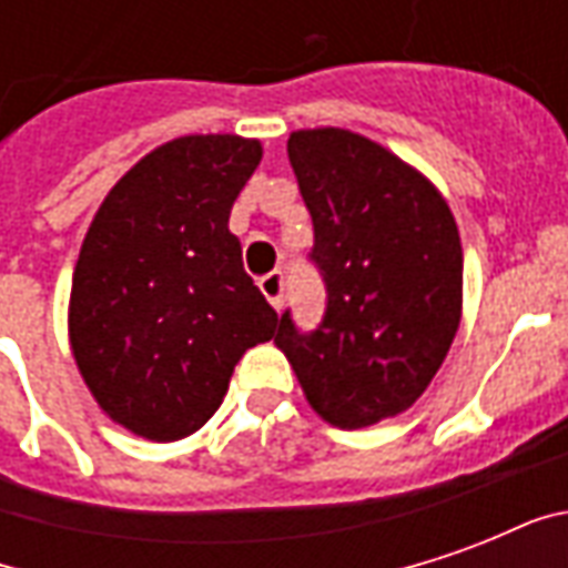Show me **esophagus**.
Instances as JSON below:
<instances>
[{
	"mask_svg": "<svg viewBox=\"0 0 568 568\" xmlns=\"http://www.w3.org/2000/svg\"><path fill=\"white\" fill-rule=\"evenodd\" d=\"M258 288L264 292V297L271 301L273 310H283V295H285V276L280 271L267 273V276H261Z\"/></svg>",
	"mask_w": 568,
	"mask_h": 568,
	"instance_id": "obj_1",
	"label": "esophagus"
}]
</instances>
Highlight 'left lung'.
<instances>
[{
	"mask_svg": "<svg viewBox=\"0 0 568 568\" xmlns=\"http://www.w3.org/2000/svg\"><path fill=\"white\" fill-rule=\"evenodd\" d=\"M304 206L307 258L325 283L316 328L285 310L276 332L313 410L332 426L365 428L426 393L463 310V243L426 179L349 130L288 136Z\"/></svg>",
	"mask_w": 568,
	"mask_h": 568,
	"instance_id": "1",
	"label": "left lung"
}]
</instances>
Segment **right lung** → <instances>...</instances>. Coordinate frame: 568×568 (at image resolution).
Here are the masks:
<instances>
[{"instance_id":"add662e5","label":"right lung","mask_w":568,"mask_h":568,"mask_svg":"<svg viewBox=\"0 0 568 568\" xmlns=\"http://www.w3.org/2000/svg\"><path fill=\"white\" fill-rule=\"evenodd\" d=\"M258 161V142L240 136L166 142L109 191L84 236L72 353L100 407L142 438L197 432L243 353L276 332L227 231Z\"/></svg>"}]
</instances>
